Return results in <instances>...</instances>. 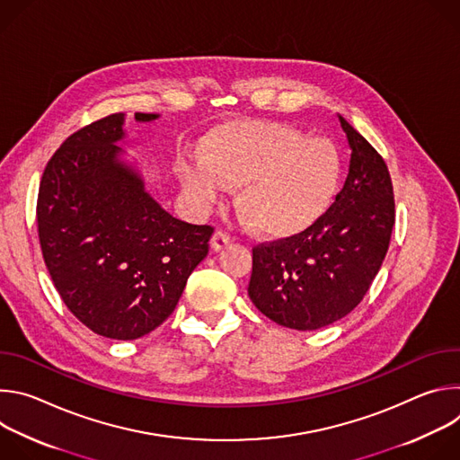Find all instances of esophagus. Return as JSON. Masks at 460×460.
I'll return each mask as SVG.
<instances>
[{"instance_id":"obj_1","label":"esophagus","mask_w":460,"mask_h":460,"mask_svg":"<svg viewBox=\"0 0 460 460\" xmlns=\"http://www.w3.org/2000/svg\"><path fill=\"white\" fill-rule=\"evenodd\" d=\"M229 245V234H226V233H222V231H217L215 234H213V238H211V249L215 251V252H218V251H222L224 247H227Z\"/></svg>"}]
</instances>
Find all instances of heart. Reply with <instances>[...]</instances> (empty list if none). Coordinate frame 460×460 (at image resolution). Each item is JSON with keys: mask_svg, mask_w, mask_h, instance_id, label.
Segmentation results:
<instances>
[{"mask_svg": "<svg viewBox=\"0 0 460 460\" xmlns=\"http://www.w3.org/2000/svg\"><path fill=\"white\" fill-rule=\"evenodd\" d=\"M199 160L178 158L176 174L192 208L211 211L224 189H236V209L252 231L288 240L332 209L342 181V156L327 138H307L273 119H236L199 146Z\"/></svg>", "mask_w": 460, "mask_h": 460, "instance_id": "b5f03b06", "label": "heart"}]
</instances>
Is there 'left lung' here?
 Wrapping results in <instances>:
<instances>
[{"label": "left lung", "instance_id": "left-lung-1", "mask_svg": "<svg viewBox=\"0 0 460 460\" xmlns=\"http://www.w3.org/2000/svg\"><path fill=\"white\" fill-rule=\"evenodd\" d=\"M339 121L351 160L332 209L305 233L252 249L251 302L279 325L298 332L320 330L360 304L395 224L385 162L341 114Z\"/></svg>", "mask_w": 460, "mask_h": 460}]
</instances>
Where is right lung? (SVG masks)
Segmentation results:
<instances>
[{"label": "right lung", "mask_w": 460, "mask_h": 460, "mask_svg": "<svg viewBox=\"0 0 460 460\" xmlns=\"http://www.w3.org/2000/svg\"><path fill=\"white\" fill-rule=\"evenodd\" d=\"M137 121L160 114L137 112ZM125 114L69 137L45 167L38 233L61 300L91 332L135 341L174 311L189 275L208 256L213 227L169 215L146 189Z\"/></svg>", "instance_id": "right-lung-1"}]
</instances>
